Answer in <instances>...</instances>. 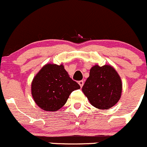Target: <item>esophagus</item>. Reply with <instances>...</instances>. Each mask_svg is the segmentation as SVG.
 <instances>
[{
  "label": "esophagus",
  "mask_w": 147,
  "mask_h": 147,
  "mask_svg": "<svg viewBox=\"0 0 147 147\" xmlns=\"http://www.w3.org/2000/svg\"><path fill=\"white\" fill-rule=\"evenodd\" d=\"M78 84L80 85V86L82 87L83 85H84V81H78Z\"/></svg>",
  "instance_id": "34e87169"
}]
</instances>
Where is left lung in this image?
Listing matches in <instances>:
<instances>
[{"label": "left lung", "mask_w": 147, "mask_h": 147, "mask_svg": "<svg viewBox=\"0 0 147 147\" xmlns=\"http://www.w3.org/2000/svg\"><path fill=\"white\" fill-rule=\"evenodd\" d=\"M82 91L93 107L109 109L121 98V77L111 65H95L90 69L89 76L83 86Z\"/></svg>", "instance_id": "obj_1"}]
</instances>
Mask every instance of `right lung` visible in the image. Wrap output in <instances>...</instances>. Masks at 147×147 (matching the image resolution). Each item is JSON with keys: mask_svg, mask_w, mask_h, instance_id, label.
I'll use <instances>...</instances> for the list:
<instances>
[{"mask_svg": "<svg viewBox=\"0 0 147 147\" xmlns=\"http://www.w3.org/2000/svg\"><path fill=\"white\" fill-rule=\"evenodd\" d=\"M79 88L80 86L70 78L63 64L44 65L31 83V94L35 103L46 111L60 109L71 93Z\"/></svg>", "mask_w": 147, "mask_h": 147, "instance_id": "right-lung-1", "label": "right lung"}]
</instances>
